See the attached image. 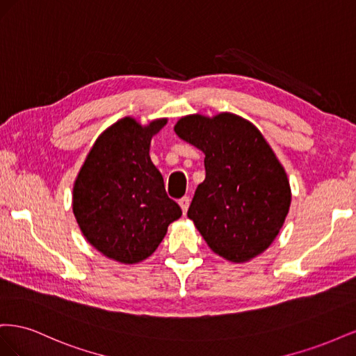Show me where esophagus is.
<instances>
[{"label": "esophagus", "instance_id": "34e87169", "mask_svg": "<svg viewBox=\"0 0 356 356\" xmlns=\"http://www.w3.org/2000/svg\"><path fill=\"white\" fill-rule=\"evenodd\" d=\"M179 207H181V209H182V212H187V209H188V207H190V197L188 196H184V197H181L179 199Z\"/></svg>", "mask_w": 356, "mask_h": 356}]
</instances>
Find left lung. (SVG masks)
<instances>
[{"mask_svg":"<svg viewBox=\"0 0 356 356\" xmlns=\"http://www.w3.org/2000/svg\"><path fill=\"white\" fill-rule=\"evenodd\" d=\"M175 134L204 153L207 177L187 215L208 246L233 263L267 250L289 211L291 188L260 131L239 115L221 113L182 117Z\"/></svg>","mask_w":356,"mask_h":356,"instance_id":"left-lung-1","label":"left lung"}]
</instances>
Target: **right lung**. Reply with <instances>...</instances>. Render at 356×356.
I'll return each mask as SVG.
<instances>
[{"label":"right lung","instance_id":"right-lung-1","mask_svg":"<svg viewBox=\"0 0 356 356\" xmlns=\"http://www.w3.org/2000/svg\"><path fill=\"white\" fill-rule=\"evenodd\" d=\"M166 118L141 126L124 117L96 139L75 179L72 209L86 239L105 257L135 264L152 255L182 211L149 159Z\"/></svg>","mask_w":356,"mask_h":356}]
</instances>
